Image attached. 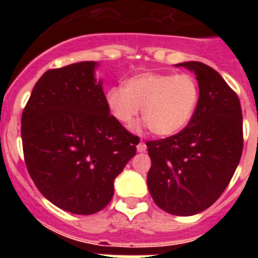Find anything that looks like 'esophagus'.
I'll use <instances>...</instances> for the list:
<instances>
[{
  "label": "esophagus",
  "instance_id": "34e87169",
  "mask_svg": "<svg viewBox=\"0 0 258 258\" xmlns=\"http://www.w3.org/2000/svg\"><path fill=\"white\" fill-rule=\"evenodd\" d=\"M147 150V146H146L145 142H140L138 146H137V151L138 152H145Z\"/></svg>",
  "mask_w": 258,
  "mask_h": 258
}]
</instances>
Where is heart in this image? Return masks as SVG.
Listing matches in <instances>:
<instances>
[{"label": "heart", "mask_w": 258, "mask_h": 258, "mask_svg": "<svg viewBox=\"0 0 258 258\" xmlns=\"http://www.w3.org/2000/svg\"><path fill=\"white\" fill-rule=\"evenodd\" d=\"M109 112L120 124L142 117L156 136L170 137L181 132L192 117L199 102V85L188 74L142 72L127 79L121 86L108 89Z\"/></svg>", "instance_id": "heart-1"}]
</instances>
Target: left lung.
I'll use <instances>...</instances> for the list:
<instances>
[{
	"label": "left lung",
	"mask_w": 258,
	"mask_h": 258,
	"mask_svg": "<svg viewBox=\"0 0 258 258\" xmlns=\"http://www.w3.org/2000/svg\"><path fill=\"white\" fill-rule=\"evenodd\" d=\"M197 75L199 102L183 131L146 142L147 186L156 206L174 216L206 211L227 187L243 151L238 95L217 71L200 61L175 64Z\"/></svg>",
	"instance_id": "obj_1"
}]
</instances>
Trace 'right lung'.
I'll return each instance as SVG.
<instances>
[{"label": "right lung", "instance_id": "obj_1", "mask_svg": "<svg viewBox=\"0 0 258 258\" xmlns=\"http://www.w3.org/2000/svg\"><path fill=\"white\" fill-rule=\"evenodd\" d=\"M97 61L46 71L22 115L24 160L40 192L74 214L108 206L138 141L109 115Z\"/></svg>", "mask_w": 258, "mask_h": 258}]
</instances>
